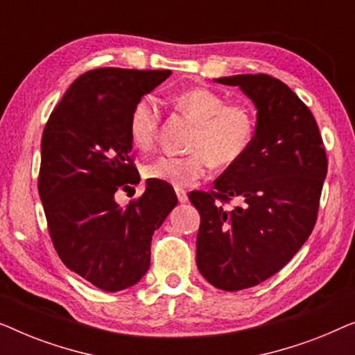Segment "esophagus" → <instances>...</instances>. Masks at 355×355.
<instances>
[{
  "instance_id": "34e87169",
  "label": "esophagus",
  "mask_w": 355,
  "mask_h": 355,
  "mask_svg": "<svg viewBox=\"0 0 355 355\" xmlns=\"http://www.w3.org/2000/svg\"><path fill=\"white\" fill-rule=\"evenodd\" d=\"M176 196H178V200L181 203L187 202V192L184 191V189H176Z\"/></svg>"
}]
</instances>
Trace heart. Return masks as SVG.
<instances>
[{
    "instance_id": "heart-1",
    "label": "heart",
    "mask_w": 355,
    "mask_h": 355,
    "mask_svg": "<svg viewBox=\"0 0 355 355\" xmlns=\"http://www.w3.org/2000/svg\"><path fill=\"white\" fill-rule=\"evenodd\" d=\"M184 114L197 123L186 157L159 155L145 164L144 173L153 181L189 187L205 176L210 164L231 168L249 152L255 135V119L244 105H226L225 96L205 87L184 90L174 98ZM158 101L144 96L134 105L129 118V135L137 148L147 150L155 144L159 130Z\"/></svg>"
}]
</instances>
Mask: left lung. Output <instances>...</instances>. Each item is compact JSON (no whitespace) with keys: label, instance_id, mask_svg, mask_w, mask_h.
I'll list each match as a JSON object with an SVG mask.
<instances>
[{"label":"left lung","instance_id":"8db88e82","mask_svg":"<svg viewBox=\"0 0 355 355\" xmlns=\"http://www.w3.org/2000/svg\"><path fill=\"white\" fill-rule=\"evenodd\" d=\"M239 87L257 110L254 142L215 181V192H191L200 213L197 266L223 291L257 286L283 268L309 239L327 178L317 121L297 95L266 74L220 77ZM239 198L227 212L218 200Z\"/></svg>","mask_w":355,"mask_h":355}]
</instances>
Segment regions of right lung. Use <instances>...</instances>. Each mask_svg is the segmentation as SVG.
I'll list each match as a JSON object with an SVG mask.
<instances>
[{"instance_id": "1", "label": "right lung", "mask_w": 355, "mask_h": 355, "mask_svg": "<svg viewBox=\"0 0 355 355\" xmlns=\"http://www.w3.org/2000/svg\"><path fill=\"white\" fill-rule=\"evenodd\" d=\"M169 76L119 67L85 72L43 130L38 193L53 245L67 268L106 293L144 278L153 232L178 203L173 189L152 179L128 207L114 198L140 181L130 162V111Z\"/></svg>"}]
</instances>
